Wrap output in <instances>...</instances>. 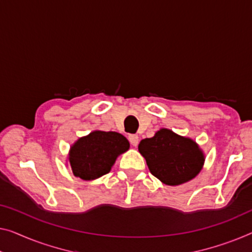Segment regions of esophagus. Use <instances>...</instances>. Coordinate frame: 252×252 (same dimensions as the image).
Wrapping results in <instances>:
<instances>
[{"mask_svg":"<svg viewBox=\"0 0 252 252\" xmlns=\"http://www.w3.org/2000/svg\"><path fill=\"white\" fill-rule=\"evenodd\" d=\"M129 141H130L131 145L136 147V146L138 145V142H139V137L137 136V134H130Z\"/></svg>","mask_w":252,"mask_h":252,"instance_id":"1","label":"esophagus"}]
</instances>
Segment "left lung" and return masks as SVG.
Returning <instances> with one entry per match:
<instances>
[{
  "label": "left lung",
  "mask_w": 252,
  "mask_h": 252,
  "mask_svg": "<svg viewBox=\"0 0 252 252\" xmlns=\"http://www.w3.org/2000/svg\"><path fill=\"white\" fill-rule=\"evenodd\" d=\"M154 176L166 186H179L196 178L205 163V154L193 139L162 127L138 146Z\"/></svg>",
  "instance_id": "1"
}]
</instances>
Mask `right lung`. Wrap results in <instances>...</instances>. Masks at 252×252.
I'll return each mask as SVG.
<instances>
[{"label":"right lung","mask_w":252,"mask_h":252,"mask_svg":"<svg viewBox=\"0 0 252 252\" xmlns=\"http://www.w3.org/2000/svg\"><path fill=\"white\" fill-rule=\"evenodd\" d=\"M129 148V141L121 133L95 130L71 145L67 162L74 176L93 181L107 174L116 158Z\"/></svg>","instance_id":"obj_1"}]
</instances>
